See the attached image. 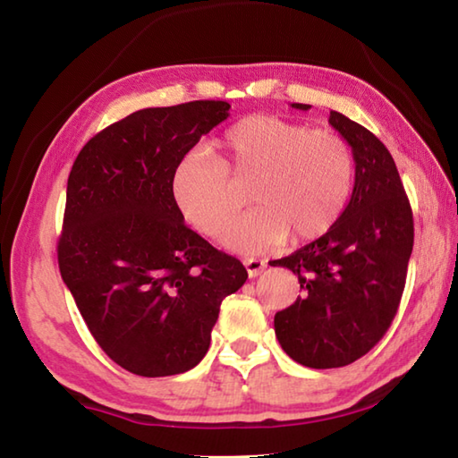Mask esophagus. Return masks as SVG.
<instances>
[{
  "mask_svg": "<svg viewBox=\"0 0 458 458\" xmlns=\"http://www.w3.org/2000/svg\"><path fill=\"white\" fill-rule=\"evenodd\" d=\"M244 267L248 270V276L254 278L259 276L262 270L267 268V260H260V259H244Z\"/></svg>",
  "mask_w": 458,
  "mask_h": 458,
  "instance_id": "1",
  "label": "esophagus"
}]
</instances>
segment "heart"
I'll return each instance as SVG.
<instances>
[{
	"mask_svg": "<svg viewBox=\"0 0 458 458\" xmlns=\"http://www.w3.org/2000/svg\"><path fill=\"white\" fill-rule=\"evenodd\" d=\"M220 145V157L206 149L185 153L172 174V193L193 228L218 238L243 203L229 175L252 179L249 197L258 208L227 229L224 244L232 250H267L286 234L293 242L319 238L350 204L353 151L333 131L250 114L228 127Z\"/></svg>",
	"mask_w": 458,
	"mask_h": 458,
	"instance_id": "heart-1",
	"label": "heart"
}]
</instances>
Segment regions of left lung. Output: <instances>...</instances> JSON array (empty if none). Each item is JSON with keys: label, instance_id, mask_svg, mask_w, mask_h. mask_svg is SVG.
<instances>
[{"label": "left lung", "instance_id": "left-lung-1", "mask_svg": "<svg viewBox=\"0 0 458 458\" xmlns=\"http://www.w3.org/2000/svg\"><path fill=\"white\" fill-rule=\"evenodd\" d=\"M329 123L353 151L350 204L321 238L273 262L291 268L303 289L275 315L276 339L289 358L315 369L350 366L386 335L414 246L412 208L390 151L345 114L331 111Z\"/></svg>", "mask_w": 458, "mask_h": 458}]
</instances>
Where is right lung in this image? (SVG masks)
I'll return each mask as SVG.
<instances>
[{
  "mask_svg": "<svg viewBox=\"0 0 458 458\" xmlns=\"http://www.w3.org/2000/svg\"><path fill=\"white\" fill-rule=\"evenodd\" d=\"M228 111L224 100L141 108L92 137L68 175L62 281L100 350L131 374L196 368L222 301L248 278L185 226L172 193L177 161Z\"/></svg>",
  "mask_w": 458,
  "mask_h": 458,
  "instance_id": "obj_1",
  "label": "right lung"
}]
</instances>
